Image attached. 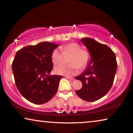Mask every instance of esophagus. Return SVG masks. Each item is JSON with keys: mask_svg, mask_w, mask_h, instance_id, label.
I'll return each mask as SVG.
<instances>
[{"mask_svg": "<svg viewBox=\"0 0 133 133\" xmlns=\"http://www.w3.org/2000/svg\"><path fill=\"white\" fill-rule=\"evenodd\" d=\"M66 78H67V79H69V80H74V78L70 77H68V76H66Z\"/></svg>", "mask_w": 133, "mask_h": 133, "instance_id": "obj_1", "label": "esophagus"}]
</instances>
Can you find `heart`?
Returning <instances> with one entry per match:
<instances>
[{
  "label": "heart",
  "mask_w": 133,
  "mask_h": 133,
  "mask_svg": "<svg viewBox=\"0 0 133 133\" xmlns=\"http://www.w3.org/2000/svg\"><path fill=\"white\" fill-rule=\"evenodd\" d=\"M64 53H71L70 64H60L56 66L55 71L56 74L71 77L77 73L79 67H85L89 60V54L87 51L81 49L79 44L76 43H70L61 48ZM51 61L54 64H58L62 62V55L59 50L55 49L51 55Z\"/></svg>",
  "instance_id": "heart-1"
}]
</instances>
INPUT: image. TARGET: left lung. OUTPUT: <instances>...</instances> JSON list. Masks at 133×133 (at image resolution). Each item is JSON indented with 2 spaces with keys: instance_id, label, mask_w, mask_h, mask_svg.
Segmentation results:
<instances>
[{
  "instance_id": "obj_1",
  "label": "left lung",
  "mask_w": 133,
  "mask_h": 133,
  "mask_svg": "<svg viewBox=\"0 0 133 133\" xmlns=\"http://www.w3.org/2000/svg\"><path fill=\"white\" fill-rule=\"evenodd\" d=\"M81 41L90 55L88 65L81 75L76 77L82 82V88L76 91L80 98L92 102L103 97L110 90L117 71L116 55L105 44L89 37Z\"/></svg>"
}]
</instances>
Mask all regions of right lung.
<instances>
[{
  "label": "right lung",
  "instance_id": "add662e5",
  "mask_svg": "<svg viewBox=\"0 0 133 133\" xmlns=\"http://www.w3.org/2000/svg\"><path fill=\"white\" fill-rule=\"evenodd\" d=\"M58 44L43 42L27 46L17 51L12 70L17 89L26 100L42 104L52 98L57 91L62 76L50 75L53 50Z\"/></svg>",
  "mask_w": 133,
  "mask_h": 133
}]
</instances>
